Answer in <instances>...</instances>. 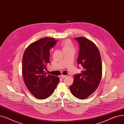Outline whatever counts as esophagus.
<instances>
[{
	"label": "esophagus",
	"mask_w": 124,
	"mask_h": 124,
	"mask_svg": "<svg viewBox=\"0 0 124 124\" xmlns=\"http://www.w3.org/2000/svg\"><path fill=\"white\" fill-rule=\"evenodd\" d=\"M66 76L67 75H60V77H61V78H65Z\"/></svg>",
	"instance_id": "34e87169"
}]
</instances>
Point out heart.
I'll return each instance as SVG.
<instances>
[{
  "instance_id": "obj_1",
  "label": "heart",
  "mask_w": 124,
  "mask_h": 124,
  "mask_svg": "<svg viewBox=\"0 0 124 124\" xmlns=\"http://www.w3.org/2000/svg\"><path fill=\"white\" fill-rule=\"evenodd\" d=\"M61 46L64 50L74 49V46L71 41L69 39H65L61 42Z\"/></svg>"
}]
</instances>
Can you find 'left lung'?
<instances>
[{"label":"left lung","instance_id":"8db88e82","mask_svg":"<svg viewBox=\"0 0 124 124\" xmlns=\"http://www.w3.org/2000/svg\"><path fill=\"white\" fill-rule=\"evenodd\" d=\"M79 45L77 63L83 71L75 75L74 82L69 88L75 97L88 98L97 89L102 78V63L99 51L93 42L84 37L74 38Z\"/></svg>","mask_w":124,"mask_h":124}]
</instances>
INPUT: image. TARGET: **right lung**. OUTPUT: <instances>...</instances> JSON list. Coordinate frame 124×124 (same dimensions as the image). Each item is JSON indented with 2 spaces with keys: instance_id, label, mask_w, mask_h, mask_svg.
<instances>
[{
  "instance_id": "1",
  "label": "right lung",
  "mask_w": 124,
  "mask_h": 124,
  "mask_svg": "<svg viewBox=\"0 0 124 124\" xmlns=\"http://www.w3.org/2000/svg\"><path fill=\"white\" fill-rule=\"evenodd\" d=\"M55 39L44 37L31 44L22 59L24 81L29 92L36 98L45 99L54 92L60 79L45 71L50 63V50L56 44Z\"/></svg>"
}]
</instances>
